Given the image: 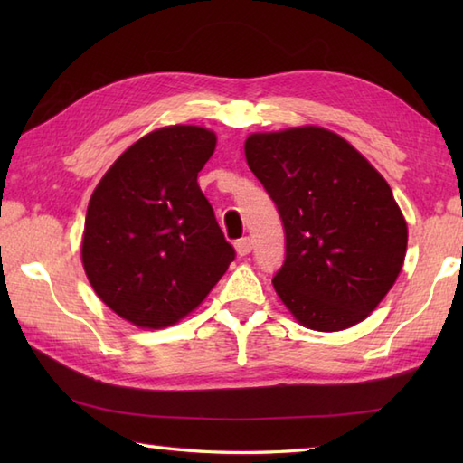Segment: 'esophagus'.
<instances>
[{
	"mask_svg": "<svg viewBox=\"0 0 463 463\" xmlns=\"http://www.w3.org/2000/svg\"><path fill=\"white\" fill-rule=\"evenodd\" d=\"M234 249H237L239 257H247V254H250V250H252V241L249 237L239 239L237 242H234Z\"/></svg>",
	"mask_w": 463,
	"mask_h": 463,
	"instance_id": "esophagus-1",
	"label": "esophagus"
}]
</instances>
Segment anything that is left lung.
I'll return each instance as SVG.
<instances>
[{"mask_svg":"<svg viewBox=\"0 0 463 463\" xmlns=\"http://www.w3.org/2000/svg\"><path fill=\"white\" fill-rule=\"evenodd\" d=\"M244 155L287 237L272 279L280 300L312 330L362 322L394 287L406 257L408 226L390 184L320 127L254 133Z\"/></svg>","mask_w":463,"mask_h":463,"instance_id":"1","label":"left lung"}]
</instances>
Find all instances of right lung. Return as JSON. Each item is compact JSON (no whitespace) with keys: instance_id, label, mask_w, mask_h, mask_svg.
Instances as JSON below:
<instances>
[{"instance_id":"obj_1","label":"right lung","mask_w":463,"mask_h":463,"mask_svg":"<svg viewBox=\"0 0 463 463\" xmlns=\"http://www.w3.org/2000/svg\"><path fill=\"white\" fill-rule=\"evenodd\" d=\"M214 145L203 127H163L131 145L91 194L83 269L97 297L135 326L179 322L237 257L196 183Z\"/></svg>"}]
</instances>
